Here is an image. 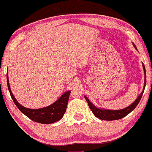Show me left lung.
Masks as SVG:
<instances>
[{"mask_svg":"<svg viewBox=\"0 0 152 152\" xmlns=\"http://www.w3.org/2000/svg\"><path fill=\"white\" fill-rule=\"evenodd\" d=\"M134 46L136 49V46L135 44L133 43ZM142 66L144 71H145V85H144V89L142 93L140 94L139 97H137V99L132 104H130V106H128L126 108L121 109V110H108V109H101L97 108L95 106L90 102V101L88 99V97H86L85 96V98L87 101L88 106H89L90 109H91L92 112L93 113V114L99 119H102V120H105V121H114V120H118V119H121L124 118L126 116H127L128 114H130L132 111H133L134 109H135V107L137 106V104H139L140 99L142 98V96L143 95L144 90H145V86H146V82H147V78H146V71H145V66L144 64L142 63Z\"/></svg>","mask_w":152,"mask_h":152,"instance_id":"obj_1","label":"left lung"}]
</instances>
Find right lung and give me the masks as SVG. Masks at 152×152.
<instances>
[{"label": "right lung", "mask_w": 152, "mask_h": 152, "mask_svg": "<svg viewBox=\"0 0 152 152\" xmlns=\"http://www.w3.org/2000/svg\"><path fill=\"white\" fill-rule=\"evenodd\" d=\"M7 83L10 94L11 97H12L15 105L21 111V112L23 113L25 116L28 117L31 120L34 121L35 122L40 123V124H50L58 121L64 116L66 109L67 104H68L69 97L71 91L66 92V93L63 94L62 97L58 100L48 107L38 109H31L22 106V105L18 103L16 99L15 98L12 92H11L10 88L7 74Z\"/></svg>", "instance_id": "add662e5"}]
</instances>
